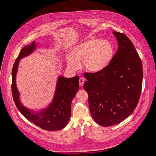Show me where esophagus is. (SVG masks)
I'll return each instance as SVG.
<instances>
[{
  "label": "esophagus",
  "instance_id": "esophagus-1",
  "mask_svg": "<svg viewBox=\"0 0 156 156\" xmlns=\"http://www.w3.org/2000/svg\"><path fill=\"white\" fill-rule=\"evenodd\" d=\"M84 79L83 78H80V80H79V84H80V86H82L83 84H84Z\"/></svg>",
  "mask_w": 156,
  "mask_h": 156
}]
</instances>
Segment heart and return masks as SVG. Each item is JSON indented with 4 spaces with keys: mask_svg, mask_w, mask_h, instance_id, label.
<instances>
[{
    "mask_svg": "<svg viewBox=\"0 0 156 156\" xmlns=\"http://www.w3.org/2000/svg\"><path fill=\"white\" fill-rule=\"evenodd\" d=\"M114 48L109 41L93 38L80 43L72 50V55L66 57L69 67L77 70L83 62L89 72L98 73L105 69L112 60Z\"/></svg>",
    "mask_w": 156,
    "mask_h": 156,
    "instance_id": "b5f03b06",
    "label": "heart"
}]
</instances>
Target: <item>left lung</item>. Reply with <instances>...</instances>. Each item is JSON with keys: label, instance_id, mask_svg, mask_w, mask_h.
<instances>
[{"label": "left lung", "instance_id": "obj_1", "mask_svg": "<svg viewBox=\"0 0 156 156\" xmlns=\"http://www.w3.org/2000/svg\"><path fill=\"white\" fill-rule=\"evenodd\" d=\"M113 34L119 48L112 60L101 72L84 73L91 114L103 126L119 124L130 115L142 90V62L135 46L125 34Z\"/></svg>", "mask_w": 156, "mask_h": 156}]
</instances>
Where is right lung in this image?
<instances>
[{"instance_id": "right-lung-1", "label": "right lung", "mask_w": 156, "mask_h": 156, "mask_svg": "<svg viewBox=\"0 0 156 156\" xmlns=\"http://www.w3.org/2000/svg\"><path fill=\"white\" fill-rule=\"evenodd\" d=\"M36 48L34 41L25 46L13 64L12 72L13 101L21 114L31 122L45 130H59L66 126L70 119L71 104L79 89V76L67 78L59 76L53 100L48 107L35 112L25 107L20 101V93L16 85V75L20 60L30 55Z\"/></svg>"}]
</instances>
